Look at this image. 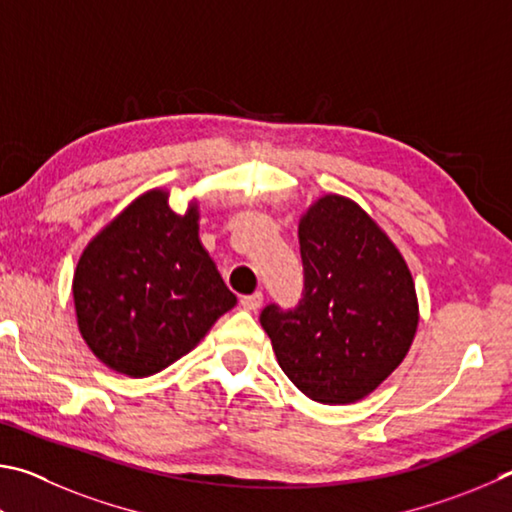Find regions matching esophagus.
Instances as JSON below:
<instances>
[{"instance_id":"obj_1","label":"esophagus","mask_w":512,"mask_h":512,"mask_svg":"<svg viewBox=\"0 0 512 512\" xmlns=\"http://www.w3.org/2000/svg\"><path fill=\"white\" fill-rule=\"evenodd\" d=\"M240 306L249 310V312H256L258 308L263 306V294L261 292H254V294H247V297L240 299Z\"/></svg>"}]
</instances>
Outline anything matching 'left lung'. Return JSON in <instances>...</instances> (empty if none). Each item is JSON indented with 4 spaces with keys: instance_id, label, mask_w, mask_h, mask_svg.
<instances>
[{
    "instance_id": "left-lung-1",
    "label": "left lung",
    "mask_w": 512,
    "mask_h": 512,
    "mask_svg": "<svg viewBox=\"0 0 512 512\" xmlns=\"http://www.w3.org/2000/svg\"><path fill=\"white\" fill-rule=\"evenodd\" d=\"M299 245L303 299L290 312L267 306L261 326L294 387L321 405H351L378 389L414 344V276L387 231L337 193L303 211Z\"/></svg>"
}]
</instances>
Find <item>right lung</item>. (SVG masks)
I'll return each instance as SVG.
<instances>
[{"instance_id":"obj_1","label":"right lung","mask_w":512,"mask_h":512,"mask_svg":"<svg viewBox=\"0 0 512 512\" xmlns=\"http://www.w3.org/2000/svg\"><path fill=\"white\" fill-rule=\"evenodd\" d=\"M150 188L87 242L71 281L80 337L98 360L148 378L191 353L236 306L200 242V204L184 213Z\"/></svg>"}]
</instances>
